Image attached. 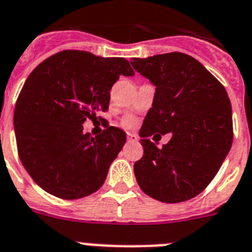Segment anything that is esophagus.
<instances>
[{"label":"esophagus","mask_w":252,"mask_h":252,"mask_svg":"<svg viewBox=\"0 0 252 252\" xmlns=\"http://www.w3.org/2000/svg\"><path fill=\"white\" fill-rule=\"evenodd\" d=\"M128 141H130V142H136L137 141V136L136 134H132V133H128Z\"/></svg>","instance_id":"34e87169"}]
</instances>
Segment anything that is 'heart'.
I'll list each match as a JSON object with an SVG mask.
<instances>
[{
    "instance_id": "b5f03b06",
    "label": "heart",
    "mask_w": 252,
    "mask_h": 252,
    "mask_svg": "<svg viewBox=\"0 0 252 252\" xmlns=\"http://www.w3.org/2000/svg\"><path fill=\"white\" fill-rule=\"evenodd\" d=\"M133 124H134V120H133V119L126 120V126H133Z\"/></svg>"
}]
</instances>
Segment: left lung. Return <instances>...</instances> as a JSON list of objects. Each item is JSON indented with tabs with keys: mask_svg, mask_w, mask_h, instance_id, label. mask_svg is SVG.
I'll return each instance as SVG.
<instances>
[{
	"mask_svg": "<svg viewBox=\"0 0 252 252\" xmlns=\"http://www.w3.org/2000/svg\"><path fill=\"white\" fill-rule=\"evenodd\" d=\"M132 66L156 87L139 130L143 156L134 164L137 183L158 201H187L214 179L232 146L227 91L200 61L182 52L134 59ZM155 132H172V138L158 149L148 139Z\"/></svg>",
	"mask_w": 252,
	"mask_h": 252,
	"instance_id": "obj_1",
	"label": "left lung"
}]
</instances>
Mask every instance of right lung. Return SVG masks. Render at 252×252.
<instances>
[{
	"instance_id": "1",
	"label": "right lung",
	"mask_w": 252,
	"mask_h": 252,
	"mask_svg": "<svg viewBox=\"0 0 252 252\" xmlns=\"http://www.w3.org/2000/svg\"><path fill=\"white\" fill-rule=\"evenodd\" d=\"M134 71L124 58H100L66 50L42 61L25 80L16 101L14 128L19 158L42 189L64 200L96 192L126 141L107 126L92 137L87 118L109 109L110 90Z\"/></svg>"
}]
</instances>
